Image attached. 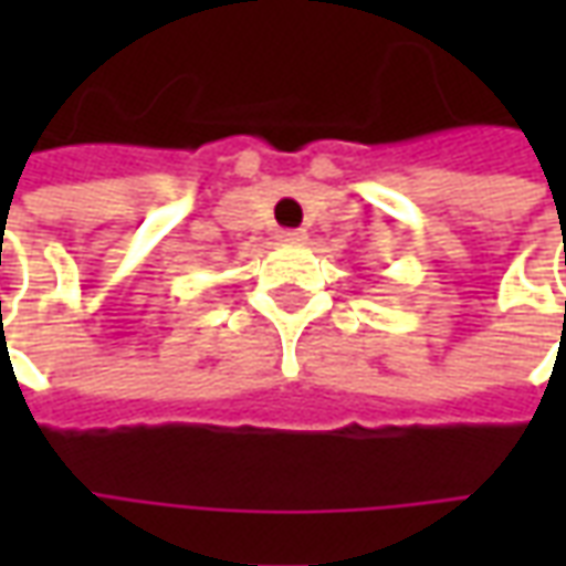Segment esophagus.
Wrapping results in <instances>:
<instances>
[{"label": "esophagus", "mask_w": 566, "mask_h": 566, "mask_svg": "<svg viewBox=\"0 0 566 566\" xmlns=\"http://www.w3.org/2000/svg\"><path fill=\"white\" fill-rule=\"evenodd\" d=\"M279 239H282V242H303V239H306V230H282Z\"/></svg>", "instance_id": "1"}]
</instances>
